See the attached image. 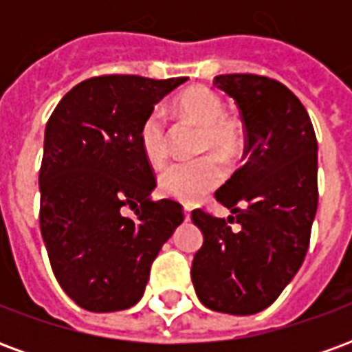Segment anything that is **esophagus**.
I'll return each instance as SVG.
<instances>
[{"label":"esophagus","mask_w":352,"mask_h":352,"mask_svg":"<svg viewBox=\"0 0 352 352\" xmlns=\"http://www.w3.org/2000/svg\"><path fill=\"white\" fill-rule=\"evenodd\" d=\"M184 221H190V209L184 207Z\"/></svg>","instance_id":"esophagus-1"}]
</instances>
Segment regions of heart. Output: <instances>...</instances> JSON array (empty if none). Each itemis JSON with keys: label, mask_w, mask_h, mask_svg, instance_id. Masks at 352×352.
<instances>
[{"label": "heart", "mask_w": 352, "mask_h": 352, "mask_svg": "<svg viewBox=\"0 0 352 352\" xmlns=\"http://www.w3.org/2000/svg\"><path fill=\"white\" fill-rule=\"evenodd\" d=\"M175 111L188 122L199 126V153H217L232 160L243 146V131L239 124L224 115V100L211 88H186L177 96ZM139 145L146 162L158 168L169 153V139L164 115L153 109L139 126ZM224 169L214 156H206L190 164H171L158 177L164 196L183 204H196L219 186Z\"/></svg>", "instance_id": "obj_1"}]
</instances>
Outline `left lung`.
Returning a JSON list of instances; mask_svg holds the SVG:
<instances>
[{"label":"left lung","instance_id":"obj_1","mask_svg":"<svg viewBox=\"0 0 352 352\" xmlns=\"http://www.w3.org/2000/svg\"><path fill=\"white\" fill-rule=\"evenodd\" d=\"M214 87L237 103L245 124V164L214 198L236 217L192 211L204 245L192 283L206 307L254 315L292 280L309 247L317 213V138L307 111L277 80L232 73ZM240 224L232 230L229 222Z\"/></svg>","mask_w":352,"mask_h":352}]
</instances>
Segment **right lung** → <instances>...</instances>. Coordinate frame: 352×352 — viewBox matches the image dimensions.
I'll use <instances>...</instances> for the list:
<instances>
[{
    "mask_svg": "<svg viewBox=\"0 0 352 352\" xmlns=\"http://www.w3.org/2000/svg\"><path fill=\"white\" fill-rule=\"evenodd\" d=\"M186 80L94 77L65 94L47 122L41 236L60 287L82 309L135 305L162 245L183 222L181 204L151 201L156 181L139 145V126ZM124 206L133 217L122 214Z\"/></svg>",
    "mask_w": 352,
    "mask_h": 352,
    "instance_id": "right-lung-1",
    "label": "right lung"
}]
</instances>
